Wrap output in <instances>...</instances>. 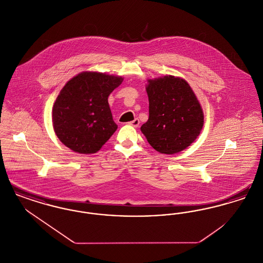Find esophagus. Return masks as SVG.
<instances>
[{
	"instance_id": "1",
	"label": "esophagus",
	"mask_w": 263,
	"mask_h": 263,
	"mask_svg": "<svg viewBox=\"0 0 263 263\" xmlns=\"http://www.w3.org/2000/svg\"><path fill=\"white\" fill-rule=\"evenodd\" d=\"M129 124H130V125L134 126V127H138L139 124H140V120H139L138 118H136V119H134L133 121L129 122Z\"/></svg>"
}]
</instances>
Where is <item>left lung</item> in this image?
Wrapping results in <instances>:
<instances>
[{
    "mask_svg": "<svg viewBox=\"0 0 263 263\" xmlns=\"http://www.w3.org/2000/svg\"><path fill=\"white\" fill-rule=\"evenodd\" d=\"M149 119L141 126L151 146L172 155L186 149L200 134L203 111L187 83L174 76L150 80Z\"/></svg>",
    "mask_w": 263,
    "mask_h": 263,
    "instance_id": "8db88e82",
    "label": "left lung"
}]
</instances>
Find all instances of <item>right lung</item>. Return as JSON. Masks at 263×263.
I'll return each instance as SVG.
<instances>
[{"label":"right lung","instance_id":"right-lung-1","mask_svg":"<svg viewBox=\"0 0 263 263\" xmlns=\"http://www.w3.org/2000/svg\"><path fill=\"white\" fill-rule=\"evenodd\" d=\"M123 79L85 72L70 80L52 109L55 133L65 146L80 154H93L116 131L108 96Z\"/></svg>","mask_w":263,"mask_h":263}]
</instances>
